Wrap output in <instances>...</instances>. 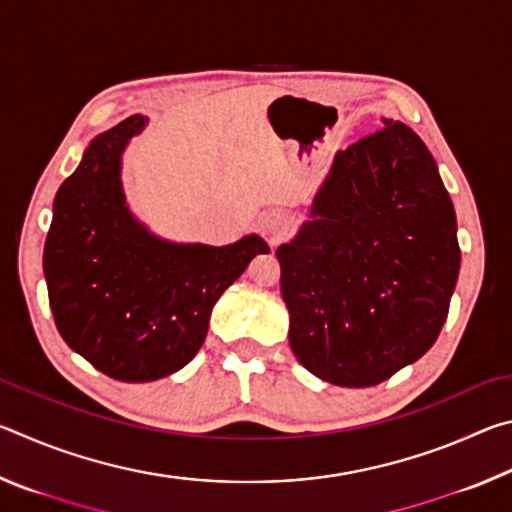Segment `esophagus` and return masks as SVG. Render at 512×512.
Segmentation results:
<instances>
[{
    "mask_svg": "<svg viewBox=\"0 0 512 512\" xmlns=\"http://www.w3.org/2000/svg\"><path fill=\"white\" fill-rule=\"evenodd\" d=\"M262 228L271 235L273 239H280L289 228V221L284 214H266L262 219Z\"/></svg>",
    "mask_w": 512,
    "mask_h": 512,
    "instance_id": "34e87169",
    "label": "esophagus"
}]
</instances>
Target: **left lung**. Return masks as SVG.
Segmentation results:
<instances>
[{
    "instance_id": "left-lung-1",
    "label": "left lung",
    "mask_w": 512,
    "mask_h": 512,
    "mask_svg": "<svg viewBox=\"0 0 512 512\" xmlns=\"http://www.w3.org/2000/svg\"><path fill=\"white\" fill-rule=\"evenodd\" d=\"M384 124L334 155L311 221L275 250L293 354L348 388L381 384L436 343L461 268L436 162L409 126Z\"/></svg>"
}]
</instances>
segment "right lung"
I'll return each instance as SVG.
<instances>
[{
    "mask_svg": "<svg viewBox=\"0 0 512 512\" xmlns=\"http://www.w3.org/2000/svg\"><path fill=\"white\" fill-rule=\"evenodd\" d=\"M146 121L133 115L90 142L54 198L42 257L65 343L103 375L133 384L187 366L221 293L250 259L271 253L257 235L221 248L173 244L135 219L121 187V153Z\"/></svg>",
    "mask_w": 512,
    "mask_h": 512,
    "instance_id": "add662e5",
    "label": "right lung"
}]
</instances>
